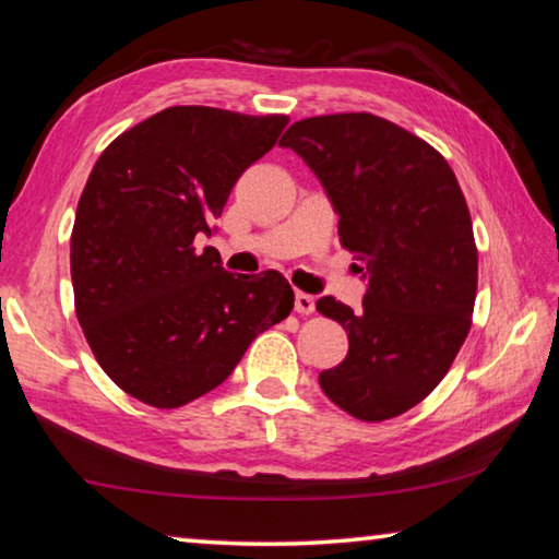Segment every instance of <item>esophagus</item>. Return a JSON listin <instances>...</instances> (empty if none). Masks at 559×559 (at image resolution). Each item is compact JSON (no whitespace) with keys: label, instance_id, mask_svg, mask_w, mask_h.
Here are the masks:
<instances>
[{"label":"esophagus","instance_id":"obj_1","mask_svg":"<svg viewBox=\"0 0 559 559\" xmlns=\"http://www.w3.org/2000/svg\"><path fill=\"white\" fill-rule=\"evenodd\" d=\"M293 306H296V313L300 316H310L316 310V298L308 296V293H296V300H293Z\"/></svg>","mask_w":559,"mask_h":559}]
</instances>
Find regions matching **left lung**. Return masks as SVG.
Returning a JSON list of instances; mask_svg holds the SVG:
<instances>
[{
	"mask_svg": "<svg viewBox=\"0 0 559 559\" xmlns=\"http://www.w3.org/2000/svg\"><path fill=\"white\" fill-rule=\"evenodd\" d=\"M281 145L313 169L340 241L365 263L362 308L316 302L349 340L318 382L355 419H392L443 380L471 328L478 251L456 175L429 143L370 112L298 120Z\"/></svg>",
	"mask_w": 559,
	"mask_h": 559,
	"instance_id": "1",
	"label": "left lung"
}]
</instances>
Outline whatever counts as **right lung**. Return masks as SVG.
<instances>
[{
    "label": "right lung",
    "mask_w": 559,
    "mask_h": 559,
    "mask_svg": "<svg viewBox=\"0 0 559 559\" xmlns=\"http://www.w3.org/2000/svg\"><path fill=\"white\" fill-rule=\"evenodd\" d=\"M286 126V116L165 108L91 169L71 234L75 316L98 365L135 400L175 409L212 392L293 310L278 271L234 276L212 246L194 251Z\"/></svg>",
    "instance_id": "add662e5"
}]
</instances>
